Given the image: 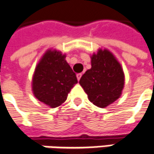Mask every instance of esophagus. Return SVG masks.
Masks as SVG:
<instances>
[{
    "label": "esophagus",
    "instance_id": "1",
    "mask_svg": "<svg viewBox=\"0 0 154 154\" xmlns=\"http://www.w3.org/2000/svg\"><path fill=\"white\" fill-rule=\"evenodd\" d=\"M81 77H82V73H77V80H78V81L80 80Z\"/></svg>",
    "mask_w": 154,
    "mask_h": 154
}]
</instances>
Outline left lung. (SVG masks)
Returning <instances> with one entry per match:
<instances>
[{
    "mask_svg": "<svg viewBox=\"0 0 154 154\" xmlns=\"http://www.w3.org/2000/svg\"><path fill=\"white\" fill-rule=\"evenodd\" d=\"M92 67L81 77L79 83L89 101L98 107H106L122 95L125 83L123 70L109 50L100 48L91 56Z\"/></svg>",
    "mask_w": 154,
    "mask_h": 154,
    "instance_id": "8db88e82",
    "label": "left lung"
}]
</instances>
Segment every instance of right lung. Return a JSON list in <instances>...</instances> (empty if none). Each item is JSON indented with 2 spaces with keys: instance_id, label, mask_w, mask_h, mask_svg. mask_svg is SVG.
I'll list each match as a JSON object with an SVG mask.
<instances>
[{
  "instance_id": "add662e5",
  "label": "right lung",
  "mask_w": 154,
  "mask_h": 154,
  "mask_svg": "<svg viewBox=\"0 0 154 154\" xmlns=\"http://www.w3.org/2000/svg\"><path fill=\"white\" fill-rule=\"evenodd\" d=\"M77 83L76 74L66 61V54L48 49L40 59L32 76V92L48 107L62 105Z\"/></svg>"
}]
</instances>
